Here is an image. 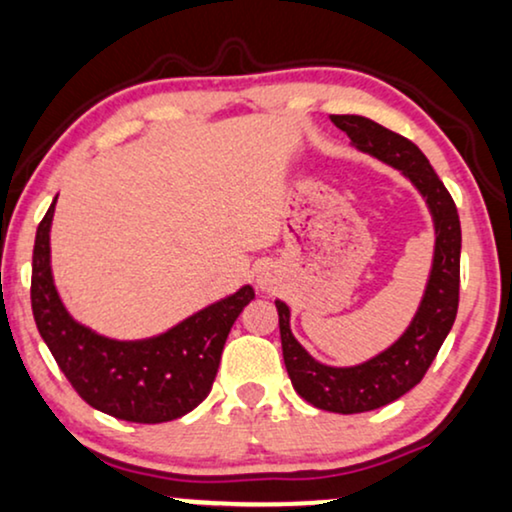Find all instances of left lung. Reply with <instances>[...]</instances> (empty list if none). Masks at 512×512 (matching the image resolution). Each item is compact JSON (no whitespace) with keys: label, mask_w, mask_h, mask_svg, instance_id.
<instances>
[{"label":"left lung","mask_w":512,"mask_h":512,"mask_svg":"<svg viewBox=\"0 0 512 512\" xmlns=\"http://www.w3.org/2000/svg\"><path fill=\"white\" fill-rule=\"evenodd\" d=\"M338 129L348 134L355 148L369 152L390 167L400 169L418 192L435 221V258L421 308L397 343L357 367H327L315 362L289 329V308L275 301L280 315L282 355L294 390L317 409L334 414H360L395 402L409 393L433 364L459 310L461 284V223L454 199L428 157L386 126L360 115H331Z\"/></svg>","instance_id":"1"}]
</instances>
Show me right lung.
Returning <instances> with one entry per match:
<instances>
[{
  "label": "right lung",
  "mask_w": 512,
  "mask_h": 512,
  "mask_svg": "<svg viewBox=\"0 0 512 512\" xmlns=\"http://www.w3.org/2000/svg\"><path fill=\"white\" fill-rule=\"evenodd\" d=\"M56 199L37 228L30 301L37 329L53 360L86 404L131 423L181 418L209 395L232 324L254 301L242 287L164 334L145 341H112L82 327L58 298L51 277L49 230Z\"/></svg>",
  "instance_id": "right-lung-1"
}]
</instances>
